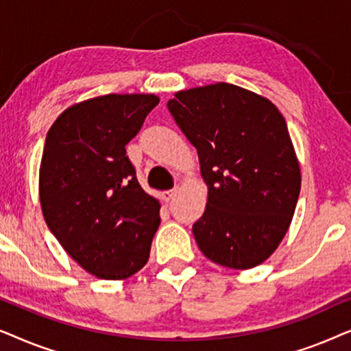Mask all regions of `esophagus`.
Here are the masks:
<instances>
[{"mask_svg": "<svg viewBox=\"0 0 351 351\" xmlns=\"http://www.w3.org/2000/svg\"><path fill=\"white\" fill-rule=\"evenodd\" d=\"M176 195H177V189L166 190V191H162V193H161V199H162V201H171L172 198H174Z\"/></svg>", "mask_w": 351, "mask_h": 351, "instance_id": "obj_1", "label": "esophagus"}]
</instances>
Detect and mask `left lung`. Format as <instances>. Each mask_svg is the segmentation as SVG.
Instances as JSON below:
<instances>
[{"label": "left lung", "mask_w": 351, "mask_h": 351, "mask_svg": "<svg viewBox=\"0 0 351 351\" xmlns=\"http://www.w3.org/2000/svg\"><path fill=\"white\" fill-rule=\"evenodd\" d=\"M167 108L198 152L208 185L204 214L193 223L201 252L234 270L261 265L285 238L300 193L281 112L228 83L179 90Z\"/></svg>", "instance_id": "8db88e82"}]
</instances>
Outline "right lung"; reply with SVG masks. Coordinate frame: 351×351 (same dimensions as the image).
Instances as JSON below:
<instances>
[{"label":"right lung","instance_id":"1","mask_svg":"<svg viewBox=\"0 0 351 351\" xmlns=\"http://www.w3.org/2000/svg\"><path fill=\"white\" fill-rule=\"evenodd\" d=\"M160 104L155 94H107L71 105L46 136L40 203L66 254L100 280L145 265L160 201L138 185L126 145Z\"/></svg>","mask_w":351,"mask_h":351}]
</instances>
